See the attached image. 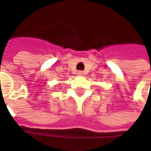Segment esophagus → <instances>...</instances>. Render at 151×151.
I'll return each instance as SVG.
<instances>
[{"label": "esophagus", "instance_id": "obj_1", "mask_svg": "<svg viewBox=\"0 0 151 151\" xmlns=\"http://www.w3.org/2000/svg\"><path fill=\"white\" fill-rule=\"evenodd\" d=\"M77 74H78L79 76H81V75H83V71H81V70H79Z\"/></svg>", "mask_w": 151, "mask_h": 151}]
</instances>
